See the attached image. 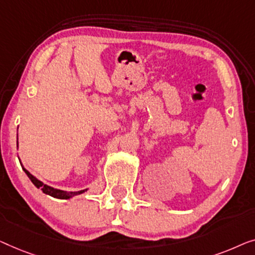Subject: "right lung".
Returning <instances> with one entry per match:
<instances>
[{"mask_svg": "<svg viewBox=\"0 0 255 255\" xmlns=\"http://www.w3.org/2000/svg\"><path fill=\"white\" fill-rule=\"evenodd\" d=\"M23 170L25 173H26V175L28 178H30V180L33 182V185L35 186L37 188H40L42 192L45 193V194H48L53 196V198H56V199H70L73 198V196L75 195H78V194H82V193H84L87 189H83V191H78V192H64V191H61V189H55L51 187V186H47L45 185L44 182H41L40 180H38L37 178L33 177L30 172H28L26 168L23 167Z\"/></svg>", "mask_w": 255, "mask_h": 255, "instance_id": "obj_1", "label": "right lung"}]
</instances>
